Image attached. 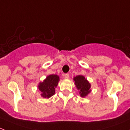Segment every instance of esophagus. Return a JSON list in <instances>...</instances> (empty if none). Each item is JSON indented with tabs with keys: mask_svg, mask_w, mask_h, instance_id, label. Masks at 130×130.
Instances as JSON below:
<instances>
[{
	"mask_svg": "<svg viewBox=\"0 0 130 130\" xmlns=\"http://www.w3.org/2000/svg\"><path fill=\"white\" fill-rule=\"evenodd\" d=\"M64 77H65V78H69V73H65L64 75Z\"/></svg>",
	"mask_w": 130,
	"mask_h": 130,
	"instance_id": "1",
	"label": "esophagus"
}]
</instances>
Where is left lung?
Listing matches in <instances>:
<instances>
[{
    "label": "left lung",
    "mask_w": 130,
    "mask_h": 130,
    "mask_svg": "<svg viewBox=\"0 0 130 130\" xmlns=\"http://www.w3.org/2000/svg\"><path fill=\"white\" fill-rule=\"evenodd\" d=\"M75 85L77 89L79 90V94L81 97L85 98L90 92V84L83 75H77L73 78Z\"/></svg>",
    "instance_id": "8db88e82"
}]
</instances>
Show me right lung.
<instances>
[{
    "label": "right lung",
    "instance_id": "1",
    "mask_svg": "<svg viewBox=\"0 0 130 130\" xmlns=\"http://www.w3.org/2000/svg\"><path fill=\"white\" fill-rule=\"evenodd\" d=\"M60 80V77L55 74L50 75L40 82L38 85L39 90L41 92V95L44 98H50L55 93V88L57 87Z\"/></svg>",
    "mask_w": 130,
    "mask_h": 130
}]
</instances>
